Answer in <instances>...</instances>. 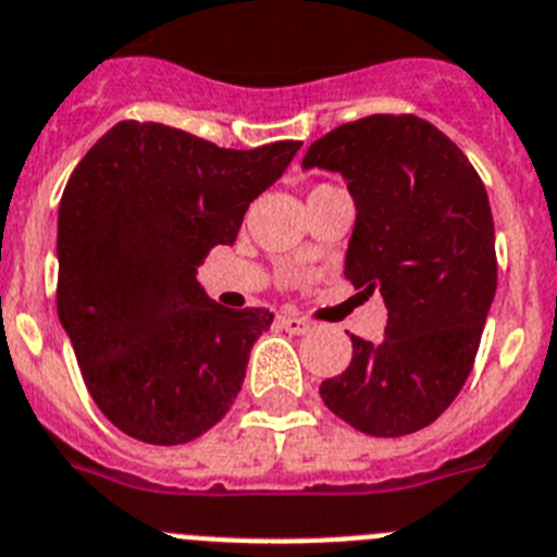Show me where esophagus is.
Wrapping results in <instances>:
<instances>
[{
    "instance_id": "obj_1",
    "label": "esophagus",
    "mask_w": 557,
    "mask_h": 557,
    "mask_svg": "<svg viewBox=\"0 0 557 557\" xmlns=\"http://www.w3.org/2000/svg\"><path fill=\"white\" fill-rule=\"evenodd\" d=\"M280 325H283L288 333H294V336H302V333L311 331V322L299 319L297 313H283V317H280Z\"/></svg>"
}]
</instances>
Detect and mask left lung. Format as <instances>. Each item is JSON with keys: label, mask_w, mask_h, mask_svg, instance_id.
Returning a JSON list of instances; mask_svg holds the SVG:
<instances>
[{"label": "left lung", "mask_w": 557, "mask_h": 557, "mask_svg": "<svg viewBox=\"0 0 557 557\" xmlns=\"http://www.w3.org/2000/svg\"><path fill=\"white\" fill-rule=\"evenodd\" d=\"M302 168L342 173L356 205L345 277L381 292L384 338L350 336L352 359L319 395L372 437L434 423L457 398L496 294V238L480 173L414 114H372L308 148Z\"/></svg>", "instance_id": "8db88e82"}]
</instances>
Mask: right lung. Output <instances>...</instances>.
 <instances>
[{
	"label": "right lung",
	"instance_id": "add662e5",
	"mask_svg": "<svg viewBox=\"0 0 557 557\" xmlns=\"http://www.w3.org/2000/svg\"><path fill=\"white\" fill-rule=\"evenodd\" d=\"M297 151L294 139L232 151L123 120L72 171L58 207V319L89 395L128 437L190 443L238 398L274 313L219 306L196 274Z\"/></svg>",
	"mask_w": 557,
	"mask_h": 557
}]
</instances>
